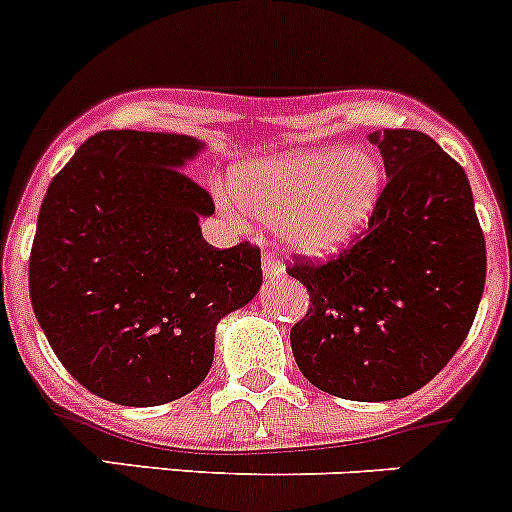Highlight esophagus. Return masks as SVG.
<instances>
[{
    "mask_svg": "<svg viewBox=\"0 0 512 512\" xmlns=\"http://www.w3.org/2000/svg\"><path fill=\"white\" fill-rule=\"evenodd\" d=\"M261 266H264L266 279H274V276L284 274V264H281V261L276 259V256L271 251H264V259H261Z\"/></svg>",
    "mask_w": 512,
    "mask_h": 512,
    "instance_id": "34e87169",
    "label": "esophagus"
}]
</instances>
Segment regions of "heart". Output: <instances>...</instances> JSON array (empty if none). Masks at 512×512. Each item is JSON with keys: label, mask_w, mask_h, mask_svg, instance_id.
Returning <instances> with one entry per match:
<instances>
[{"label": "heart", "mask_w": 512, "mask_h": 512, "mask_svg": "<svg viewBox=\"0 0 512 512\" xmlns=\"http://www.w3.org/2000/svg\"><path fill=\"white\" fill-rule=\"evenodd\" d=\"M231 191L248 216L279 223L289 246L326 256L369 221L382 191V168L352 148L299 150L241 165Z\"/></svg>", "instance_id": "1"}]
</instances>
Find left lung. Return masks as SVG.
<instances>
[{
    "instance_id": "obj_1",
    "label": "left lung",
    "mask_w": 512,
    "mask_h": 512,
    "mask_svg": "<svg viewBox=\"0 0 512 512\" xmlns=\"http://www.w3.org/2000/svg\"><path fill=\"white\" fill-rule=\"evenodd\" d=\"M369 140L387 183L367 231L332 259L286 266L309 291L291 349L321 392L387 402L425 387L465 342L488 259L462 165L420 130Z\"/></svg>"
}]
</instances>
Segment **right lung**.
<instances>
[{"label":"right lung","instance_id":"right-lung-1","mask_svg":"<svg viewBox=\"0 0 512 512\" xmlns=\"http://www.w3.org/2000/svg\"><path fill=\"white\" fill-rule=\"evenodd\" d=\"M201 140L102 130L52 178L29 253V299L62 367L97 397L155 407L193 392L216 324L261 289V248H216V211L186 160Z\"/></svg>","mask_w":512,"mask_h":512}]
</instances>
